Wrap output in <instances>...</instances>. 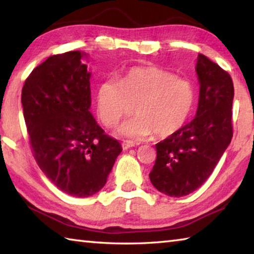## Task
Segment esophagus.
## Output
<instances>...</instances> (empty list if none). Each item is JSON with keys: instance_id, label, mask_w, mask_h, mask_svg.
<instances>
[{"instance_id": "34e87169", "label": "esophagus", "mask_w": 254, "mask_h": 254, "mask_svg": "<svg viewBox=\"0 0 254 254\" xmlns=\"http://www.w3.org/2000/svg\"><path fill=\"white\" fill-rule=\"evenodd\" d=\"M132 147H134V143L130 142V141H124V142H122L123 150H127L128 148H132Z\"/></svg>"}]
</instances>
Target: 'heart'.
Masks as SVG:
<instances>
[{"instance_id": "heart-1", "label": "heart", "mask_w": 254, "mask_h": 254, "mask_svg": "<svg viewBox=\"0 0 254 254\" xmlns=\"http://www.w3.org/2000/svg\"><path fill=\"white\" fill-rule=\"evenodd\" d=\"M195 104V91L186 79L153 66L132 67L121 79L100 84L96 112L101 122L113 127L134 105L135 117L118 128V134L140 140L154 132L167 137L182 128Z\"/></svg>"}]
</instances>
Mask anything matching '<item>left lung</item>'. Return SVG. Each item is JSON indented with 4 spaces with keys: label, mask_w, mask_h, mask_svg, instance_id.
I'll return each mask as SVG.
<instances>
[{
    "label": "left lung",
    "mask_w": 254,
    "mask_h": 254,
    "mask_svg": "<svg viewBox=\"0 0 254 254\" xmlns=\"http://www.w3.org/2000/svg\"><path fill=\"white\" fill-rule=\"evenodd\" d=\"M196 72L199 101L195 119L156 144L157 159L149 174L159 191L182 197L199 188L220 161L233 136L230 74L199 54Z\"/></svg>",
    "instance_id": "1"
}]
</instances>
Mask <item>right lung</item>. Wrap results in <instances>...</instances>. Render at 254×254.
<instances>
[{
  "label": "right lung",
  "instance_id": "1",
  "mask_svg": "<svg viewBox=\"0 0 254 254\" xmlns=\"http://www.w3.org/2000/svg\"><path fill=\"white\" fill-rule=\"evenodd\" d=\"M83 56H51L31 71L21 94L34 159L50 182L72 197L101 190L122 151L89 112L91 72Z\"/></svg>",
  "mask_w": 254,
  "mask_h": 254
}]
</instances>
